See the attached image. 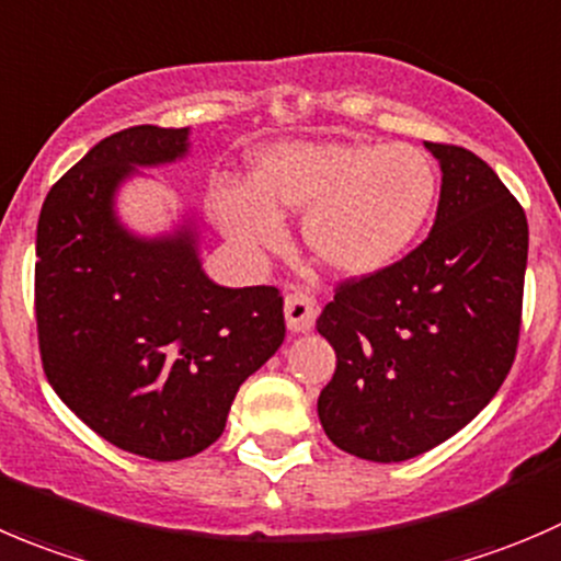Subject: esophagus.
Instances as JSON below:
<instances>
[{
	"label": "esophagus",
	"instance_id": "obj_1",
	"mask_svg": "<svg viewBox=\"0 0 561 561\" xmlns=\"http://www.w3.org/2000/svg\"><path fill=\"white\" fill-rule=\"evenodd\" d=\"M318 314V301L309 293L293 290L285 296V318L290 331H309Z\"/></svg>",
	"mask_w": 561,
	"mask_h": 561
}]
</instances>
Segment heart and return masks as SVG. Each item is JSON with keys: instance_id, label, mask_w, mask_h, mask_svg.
Wrapping results in <instances>:
<instances>
[{"instance_id": "1", "label": "heart", "mask_w": 561, "mask_h": 561, "mask_svg": "<svg viewBox=\"0 0 561 561\" xmlns=\"http://www.w3.org/2000/svg\"><path fill=\"white\" fill-rule=\"evenodd\" d=\"M249 188L216 199L247 249H276L285 214H304L309 254L340 276L389 268L425 230L438 194L431 159L413 145L285 142L254 159Z\"/></svg>"}]
</instances>
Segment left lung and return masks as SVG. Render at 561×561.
Here are the masks:
<instances>
[{
    "label": "left lung",
    "mask_w": 561,
    "mask_h": 561,
    "mask_svg": "<svg viewBox=\"0 0 561 561\" xmlns=\"http://www.w3.org/2000/svg\"><path fill=\"white\" fill-rule=\"evenodd\" d=\"M425 148L442 164L431 236L389 268L340 282L318 318L336 353L320 425L336 447L375 463L416 458L463 431L518 351L524 208L471 150Z\"/></svg>",
    "instance_id": "left-lung-1"
}]
</instances>
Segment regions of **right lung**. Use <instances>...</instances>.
<instances>
[{
    "mask_svg": "<svg viewBox=\"0 0 561 561\" xmlns=\"http://www.w3.org/2000/svg\"><path fill=\"white\" fill-rule=\"evenodd\" d=\"M186 150L188 128L117 130L54 183L37 219L43 373L87 427L150 460L208 449L243 380L285 340L279 287L216 285L192 225L148 241L114 216L136 167Z\"/></svg>",
    "mask_w": 561,
    "mask_h": 561,
    "instance_id": "1",
    "label": "right lung"
}]
</instances>
